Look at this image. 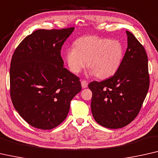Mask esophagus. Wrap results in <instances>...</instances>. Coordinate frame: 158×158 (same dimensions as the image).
<instances>
[{
    "label": "esophagus",
    "instance_id": "1",
    "mask_svg": "<svg viewBox=\"0 0 158 158\" xmlns=\"http://www.w3.org/2000/svg\"><path fill=\"white\" fill-rule=\"evenodd\" d=\"M81 84L82 88L83 89H86V88H87V86H88V82H87L86 81H84V80L81 81Z\"/></svg>",
    "mask_w": 158,
    "mask_h": 158
}]
</instances>
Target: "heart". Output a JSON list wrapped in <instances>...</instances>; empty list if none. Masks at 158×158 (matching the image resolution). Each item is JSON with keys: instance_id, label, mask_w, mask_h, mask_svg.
Returning a JSON list of instances; mask_svg holds the SVG:
<instances>
[{"instance_id": "b5f03b06", "label": "heart", "mask_w": 158, "mask_h": 158, "mask_svg": "<svg viewBox=\"0 0 158 158\" xmlns=\"http://www.w3.org/2000/svg\"><path fill=\"white\" fill-rule=\"evenodd\" d=\"M123 48L116 40L96 36L80 37L74 42V48L66 54V60L70 71L78 74L87 67L89 74L99 79H107L116 74L123 61Z\"/></svg>"}]
</instances>
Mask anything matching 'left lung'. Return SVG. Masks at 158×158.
<instances>
[{"mask_svg":"<svg viewBox=\"0 0 158 158\" xmlns=\"http://www.w3.org/2000/svg\"><path fill=\"white\" fill-rule=\"evenodd\" d=\"M126 34L128 48L118 70L109 79L89 84L94 118L108 128H123L133 121L149 89L147 54L131 32Z\"/></svg>","mask_w":158,"mask_h":158,"instance_id":"1","label":"left lung"}]
</instances>
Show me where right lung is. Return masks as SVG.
<instances>
[{
	"instance_id": "obj_1",
	"label": "right lung",
	"mask_w": 158,
	"mask_h": 158,
	"mask_svg": "<svg viewBox=\"0 0 158 158\" xmlns=\"http://www.w3.org/2000/svg\"><path fill=\"white\" fill-rule=\"evenodd\" d=\"M74 30H37L20 42L12 56V102L35 128L50 130L59 126L67 118L70 102L81 90L79 78L64 67L60 55Z\"/></svg>"
}]
</instances>
